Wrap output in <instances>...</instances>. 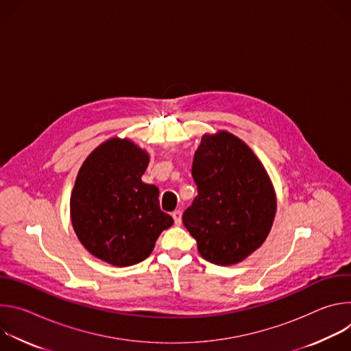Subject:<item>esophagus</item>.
Here are the masks:
<instances>
[{"mask_svg": "<svg viewBox=\"0 0 351 351\" xmlns=\"http://www.w3.org/2000/svg\"><path fill=\"white\" fill-rule=\"evenodd\" d=\"M172 218H173V221H175V225L179 226V225L182 223V211H179V210L173 211V213H172Z\"/></svg>", "mask_w": 351, "mask_h": 351, "instance_id": "1", "label": "esophagus"}]
</instances>
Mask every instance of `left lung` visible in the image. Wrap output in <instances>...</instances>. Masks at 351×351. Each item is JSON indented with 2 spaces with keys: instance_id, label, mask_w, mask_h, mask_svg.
I'll return each mask as SVG.
<instances>
[{
  "instance_id": "8db88e82",
  "label": "left lung",
  "mask_w": 351,
  "mask_h": 351,
  "mask_svg": "<svg viewBox=\"0 0 351 351\" xmlns=\"http://www.w3.org/2000/svg\"><path fill=\"white\" fill-rule=\"evenodd\" d=\"M191 175L198 194L182 219L199 256L225 267L253 254L269 234L276 197L252 148L225 130L204 134Z\"/></svg>"
}]
</instances>
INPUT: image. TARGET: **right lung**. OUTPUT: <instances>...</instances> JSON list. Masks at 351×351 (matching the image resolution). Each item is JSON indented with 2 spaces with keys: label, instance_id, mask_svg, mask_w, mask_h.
Listing matches in <instances>:
<instances>
[{
  "label": "right lung",
  "instance_id": "1",
  "mask_svg": "<svg viewBox=\"0 0 351 351\" xmlns=\"http://www.w3.org/2000/svg\"><path fill=\"white\" fill-rule=\"evenodd\" d=\"M148 154L128 138H110L83 162L71 195L76 236L94 257L115 267L145 260L173 219L154 184L141 180Z\"/></svg>",
  "mask_w": 351,
  "mask_h": 351
}]
</instances>
